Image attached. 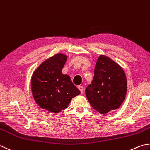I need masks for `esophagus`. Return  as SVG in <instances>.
<instances>
[{
  "mask_svg": "<svg viewBox=\"0 0 150 150\" xmlns=\"http://www.w3.org/2000/svg\"><path fill=\"white\" fill-rule=\"evenodd\" d=\"M78 88H79V90H80V92H81V93H83V90H84V88H83V87L82 86H78Z\"/></svg>",
  "mask_w": 150,
  "mask_h": 150,
  "instance_id": "1",
  "label": "esophagus"
}]
</instances>
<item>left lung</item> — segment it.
<instances>
[{"label": "left lung", "mask_w": 150, "mask_h": 150, "mask_svg": "<svg viewBox=\"0 0 150 150\" xmlns=\"http://www.w3.org/2000/svg\"><path fill=\"white\" fill-rule=\"evenodd\" d=\"M127 88V79L122 67L109 57L99 56L92 84L85 90L93 109L105 114L118 108L124 101Z\"/></svg>", "instance_id": "1"}]
</instances>
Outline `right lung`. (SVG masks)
<instances>
[{
    "label": "right lung",
    "mask_w": 150,
    "mask_h": 150,
    "mask_svg": "<svg viewBox=\"0 0 150 150\" xmlns=\"http://www.w3.org/2000/svg\"><path fill=\"white\" fill-rule=\"evenodd\" d=\"M66 55L58 53L50 57L34 71L31 79L32 96L39 106L58 113L68 106L71 99L81 93L69 75L62 72Z\"/></svg>",
    "instance_id": "obj_1"
}]
</instances>
